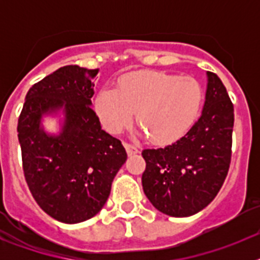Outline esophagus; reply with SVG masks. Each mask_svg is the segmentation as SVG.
Returning a JSON list of instances; mask_svg holds the SVG:
<instances>
[{
    "label": "esophagus",
    "mask_w": 260,
    "mask_h": 260,
    "mask_svg": "<svg viewBox=\"0 0 260 260\" xmlns=\"http://www.w3.org/2000/svg\"><path fill=\"white\" fill-rule=\"evenodd\" d=\"M123 146H125L126 152H127L128 156L135 155V153L139 152V150H138V147L135 146V144H132V143H123Z\"/></svg>",
    "instance_id": "34e87169"
}]
</instances>
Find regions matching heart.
<instances>
[{
	"label": "heart",
	"mask_w": 260,
	"mask_h": 260,
	"mask_svg": "<svg viewBox=\"0 0 260 260\" xmlns=\"http://www.w3.org/2000/svg\"><path fill=\"white\" fill-rule=\"evenodd\" d=\"M203 91L198 80L158 71L123 78L118 89L104 87L96 112L109 133H121L135 121L155 143H171L187 132L201 109Z\"/></svg>",
	"instance_id": "obj_1"
}]
</instances>
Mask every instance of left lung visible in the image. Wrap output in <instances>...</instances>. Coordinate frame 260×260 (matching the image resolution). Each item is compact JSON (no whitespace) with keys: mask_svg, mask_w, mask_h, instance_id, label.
Returning <instances> with one entry per match:
<instances>
[{"mask_svg":"<svg viewBox=\"0 0 260 260\" xmlns=\"http://www.w3.org/2000/svg\"><path fill=\"white\" fill-rule=\"evenodd\" d=\"M207 77L203 110L189 132L164 148L142 151L144 194L156 210L173 217H187L207 207L231 165L233 104L220 78L211 71Z\"/></svg>","mask_w":260,"mask_h":260,"instance_id":"left-lung-1","label":"left lung"}]
</instances>
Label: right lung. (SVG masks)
<instances>
[{"mask_svg":"<svg viewBox=\"0 0 260 260\" xmlns=\"http://www.w3.org/2000/svg\"><path fill=\"white\" fill-rule=\"evenodd\" d=\"M99 69L68 65L29 88L18 119L24 178L40 208L53 219L77 224L104 207L127 153L104 130L91 108ZM62 109L58 136L41 127L45 114Z\"/></svg>","mask_w":260,"mask_h":260,"instance_id":"obj_1","label":"right lung"}]
</instances>
